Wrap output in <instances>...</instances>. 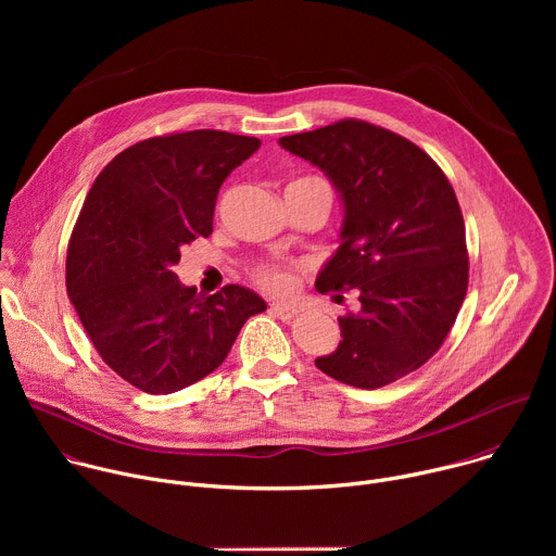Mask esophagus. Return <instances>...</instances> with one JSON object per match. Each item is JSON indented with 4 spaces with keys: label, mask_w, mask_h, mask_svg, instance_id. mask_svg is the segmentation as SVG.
I'll use <instances>...</instances> for the list:
<instances>
[{
    "label": "esophagus",
    "mask_w": 556,
    "mask_h": 556,
    "mask_svg": "<svg viewBox=\"0 0 556 556\" xmlns=\"http://www.w3.org/2000/svg\"><path fill=\"white\" fill-rule=\"evenodd\" d=\"M270 312L277 316V319L281 321H292L296 316V307L294 305H288V303H270Z\"/></svg>",
    "instance_id": "esophagus-1"
}]
</instances>
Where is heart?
I'll list each match as a JSON object with an SVG mask.
<instances>
[{"label":"heart","mask_w":556,"mask_h":556,"mask_svg":"<svg viewBox=\"0 0 556 556\" xmlns=\"http://www.w3.org/2000/svg\"><path fill=\"white\" fill-rule=\"evenodd\" d=\"M303 180H316V178H303ZM253 279L260 288L273 294H286L294 288V275L279 264H262L253 270Z\"/></svg>","instance_id":"1"}]
</instances>
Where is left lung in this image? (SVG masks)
I'll use <instances>...</instances> for the list:
<instances>
[{
  "instance_id": "1",
  "label": "left lung",
  "mask_w": 556,
  "mask_h": 556,
  "mask_svg": "<svg viewBox=\"0 0 556 556\" xmlns=\"http://www.w3.org/2000/svg\"><path fill=\"white\" fill-rule=\"evenodd\" d=\"M324 169L345 206L341 247L316 277L356 290L337 352L314 363L339 382L378 389L422 367L448 337L468 288L464 217L433 157L384 127L343 118L279 138Z\"/></svg>"
}]
</instances>
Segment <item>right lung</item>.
<instances>
[{
    "label": "right lung",
    "instance_id": "obj_1",
    "mask_svg": "<svg viewBox=\"0 0 556 556\" xmlns=\"http://www.w3.org/2000/svg\"><path fill=\"white\" fill-rule=\"evenodd\" d=\"M262 140L217 129L140 140L97 176L74 224L65 288L101 358L147 393L180 391L228 356L266 301L178 281L180 249L213 232L222 182Z\"/></svg>",
    "mask_w": 556,
    "mask_h": 556
}]
</instances>
